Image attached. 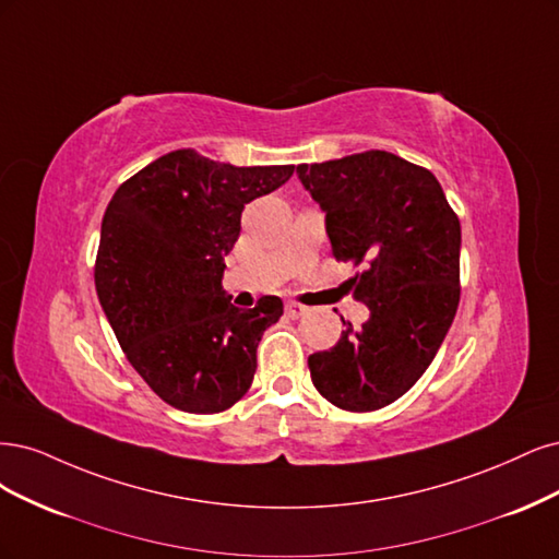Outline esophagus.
Listing matches in <instances>:
<instances>
[{
  "instance_id": "obj_1",
  "label": "esophagus",
  "mask_w": 559,
  "mask_h": 559,
  "mask_svg": "<svg viewBox=\"0 0 559 559\" xmlns=\"http://www.w3.org/2000/svg\"><path fill=\"white\" fill-rule=\"evenodd\" d=\"M306 313H309V309H306L304 304H297V301L285 304V316H287V318L297 320V318H301V316H306Z\"/></svg>"
}]
</instances>
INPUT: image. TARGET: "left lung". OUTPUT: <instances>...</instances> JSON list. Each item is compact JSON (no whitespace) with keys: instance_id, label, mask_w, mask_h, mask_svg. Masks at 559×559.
Returning a JSON list of instances; mask_svg holds the SVG:
<instances>
[{"instance_id":"left-lung-1","label":"left lung","mask_w":559,"mask_h":559,"mask_svg":"<svg viewBox=\"0 0 559 559\" xmlns=\"http://www.w3.org/2000/svg\"><path fill=\"white\" fill-rule=\"evenodd\" d=\"M325 211L332 255L359 272L353 297L369 320H344L336 346L309 357L316 390L367 413L397 402L431 365L460 304V218L437 176L385 151L299 165Z\"/></svg>"}]
</instances>
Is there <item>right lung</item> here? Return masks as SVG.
I'll list each match as a JSON object with an SVG mask.
<instances>
[{
	"mask_svg": "<svg viewBox=\"0 0 559 559\" xmlns=\"http://www.w3.org/2000/svg\"><path fill=\"white\" fill-rule=\"evenodd\" d=\"M295 165L234 167L171 151L124 181L106 206L95 285L118 344L169 406L211 416L253 383L262 332L283 316L274 295L237 309L223 293L225 255L248 202Z\"/></svg>",
	"mask_w": 559,
	"mask_h": 559,
	"instance_id": "add662e5",
	"label": "right lung"
}]
</instances>
